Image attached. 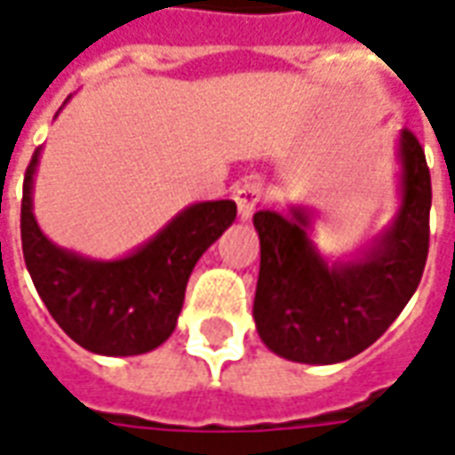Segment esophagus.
<instances>
[{"mask_svg":"<svg viewBox=\"0 0 455 455\" xmlns=\"http://www.w3.org/2000/svg\"><path fill=\"white\" fill-rule=\"evenodd\" d=\"M234 199H236L241 221H248V219L253 217V212H256L258 204H260V199H263V182H260V180H246V182L236 189Z\"/></svg>","mask_w":455,"mask_h":455,"instance_id":"34e87169","label":"esophagus"}]
</instances>
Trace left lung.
I'll list each match as a JSON object with an SVG mask.
<instances>
[{"label":"left lung","instance_id":"left-lung-1","mask_svg":"<svg viewBox=\"0 0 455 455\" xmlns=\"http://www.w3.org/2000/svg\"><path fill=\"white\" fill-rule=\"evenodd\" d=\"M400 209L351 260L329 266L312 241V209L256 212L260 238L253 319L287 361L331 365L380 339L419 285L429 253L431 178L419 140L400 131Z\"/></svg>","mask_w":455,"mask_h":455}]
</instances>
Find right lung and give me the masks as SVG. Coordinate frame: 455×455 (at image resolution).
<instances>
[{"mask_svg":"<svg viewBox=\"0 0 455 455\" xmlns=\"http://www.w3.org/2000/svg\"><path fill=\"white\" fill-rule=\"evenodd\" d=\"M36 148L21 199V248L31 280L58 326L100 355H139L175 331L189 273L236 219V202H197L129 256L97 260L55 246L34 217Z\"/></svg>","mask_w":455,"mask_h":455,"instance_id":"right-lung-1","label":"right lung"}]
</instances>
